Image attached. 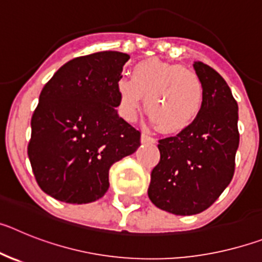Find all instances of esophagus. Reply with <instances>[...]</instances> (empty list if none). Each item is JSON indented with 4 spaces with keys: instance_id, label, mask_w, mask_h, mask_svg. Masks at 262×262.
Returning <instances> with one entry per match:
<instances>
[{
    "instance_id": "1",
    "label": "esophagus",
    "mask_w": 262,
    "mask_h": 262,
    "mask_svg": "<svg viewBox=\"0 0 262 262\" xmlns=\"http://www.w3.org/2000/svg\"><path fill=\"white\" fill-rule=\"evenodd\" d=\"M140 140H142L143 144H155V143H156V139L151 138V136H148L147 134H143L142 138H140Z\"/></svg>"
}]
</instances>
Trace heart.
I'll use <instances>...</instances> for the list:
<instances>
[{"label": "heart", "instance_id": "b5f03b06", "mask_svg": "<svg viewBox=\"0 0 262 262\" xmlns=\"http://www.w3.org/2000/svg\"><path fill=\"white\" fill-rule=\"evenodd\" d=\"M145 98L152 122L165 134L187 129L200 117L205 103V85L195 72L160 59L135 64L131 80L118 84V111L127 122L136 119Z\"/></svg>", "mask_w": 262, "mask_h": 262}]
</instances>
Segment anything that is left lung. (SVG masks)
Returning a JSON list of instances; mask_svg holds the SVG:
<instances>
[{
  "instance_id": "8db88e82",
  "label": "left lung",
  "mask_w": 262,
  "mask_h": 262,
  "mask_svg": "<svg viewBox=\"0 0 262 262\" xmlns=\"http://www.w3.org/2000/svg\"><path fill=\"white\" fill-rule=\"evenodd\" d=\"M193 67L205 85L202 111L189 128L160 140L148 187L152 203L174 215L209 209L232 180L239 148V107L230 86L207 64Z\"/></svg>"
}]
</instances>
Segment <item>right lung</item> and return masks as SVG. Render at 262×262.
Instances as JSON below:
<instances>
[{"mask_svg": "<svg viewBox=\"0 0 262 262\" xmlns=\"http://www.w3.org/2000/svg\"><path fill=\"white\" fill-rule=\"evenodd\" d=\"M128 59L118 51L76 57L41 90L27 154L36 182L55 200H99L108 189L110 166L140 147V133L115 108Z\"/></svg>", "mask_w": 262, "mask_h": 262, "instance_id": "right-lung-1", "label": "right lung"}]
</instances>
